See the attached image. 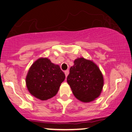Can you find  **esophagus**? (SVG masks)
I'll return each mask as SVG.
<instances>
[{"label": "esophagus", "mask_w": 132, "mask_h": 132, "mask_svg": "<svg viewBox=\"0 0 132 132\" xmlns=\"http://www.w3.org/2000/svg\"><path fill=\"white\" fill-rule=\"evenodd\" d=\"M64 74H65V76H66V77L68 76V75L69 74V70H66V71H64Z\"/></svg>", "instance_id": "esophagus-1"}]
</instances>
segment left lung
Masks as SVG:
<instances>
[{
  "label": "left lung",
  "mask_w": 132,
  "mask_h": 132,
  "mask_svg": "<svg viewBox=\"0 0 132 132\" xmlns=\"http://www.w3.org/2000/svg\"><path fill=\"white\" fill-rule=\"evenodd\" d=\"M70 68L67 81L75 97L83 102H89L98 97L103 86V78L97 66L83 58L74 61Z\"/></svg>",
  "instance_id": "1"
}]
</instances>
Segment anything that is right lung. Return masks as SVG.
Listing matches in <instances>:
<instances>
[{
  "instance_id": "1",
  "label": "right lung",
  "mask_w": 132,
  "mask_h": 132,
  "mask_svg": "<svg viewBox=\"0 0 132 132\" xmlns=\"http://www.w3.org/2000/svg\"><path fill=\"white\" fill-rule=\"evenodd\" d=\"M65 78L58 65L48 58H39L31 65L26 77V85L31 95L40 100L55 96Z\"/></svg>"
}]
</instances>
